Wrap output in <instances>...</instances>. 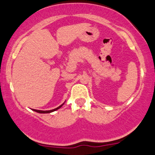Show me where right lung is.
Returning a JSON list of instances; mask_svg holds the SVG:
<instances>
[{
  "label": "right lung",
  "mask_w": 155,
  "mask_h": 155,
  "mask_svg": "<svg viewBox=\"0 0 155 155\" xmlns=\"http://www.w3.org/2000/svg\"><path fill=\"white\" fill-rule=\"evenodd\" d=\"M64 104H62L61 106H59L58 107L55 108V109H51V110H46V111H44V110H37V109H32V110L34 111V112H38V113H50V112H54V111H56V110H58V109H60V108L62 106L64 105Z\"/></svg>",
  "instance_id": "1"
}]
</instances>
